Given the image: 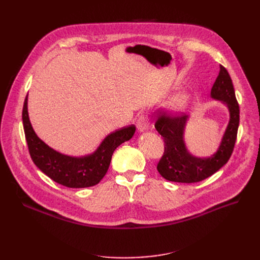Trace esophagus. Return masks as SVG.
Instances as JSON below:
<instances>
[{"mask_svg":"<svg viewBox=\"0 0 260 260\" xmlns=\"http://www.w3.org/2000/svg\"><path fill=\"white\" fill-rule=\"evenodd\" d=\"M149 126V120L146 116H140L137 120V128L139 133H143L148 129Z\"/></svg>","mask_w":260,"mask_h":260,"instance_id":"esophagus-1","label":"esophagus"}]
</instances>
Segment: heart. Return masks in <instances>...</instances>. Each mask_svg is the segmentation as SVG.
Here are the masks:
<instances>
[{"mask_svg":"<svg viewBox=\"0 0 260 260\" xmlns=\"http://www.w3.org/2000/svg\"><path fill=\"white\" fill-rule=\"evenodd\" d=\"M189 103V94L187 92H182L176 94L174 98L169 102L168 108L172 114H180L183 113L187 108Z\"/></svg>","mask_w":260,"mask_h":260,"instance_id":"heart-1","label":"heart"}]
</instances>
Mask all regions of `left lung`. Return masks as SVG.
Segmentation results:
<instances>
[{
    "mask_svg": "<svg viewBox=\"0 0 260 260\" xmlns=\"http://www.w3.org/2000/svg\"><path fill=\"white\" fill-rule=\"evenodd\" d=\"M211 98L228 107L230 119L218 149L210 157H196L188 152L184 141L188 116L159 115L155 127L165 141V154L157 170L167 180L181 183L202 181L221 169L233 153L239 126V105L233 82L222 65L211 89Z\"/></svg>",
    "mask_w": 260,
    "mask_h": 260,
    "instance_id": "8db88e82",
    "label": "left lung"
}]
</instances>
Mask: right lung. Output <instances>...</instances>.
Wrapping results in <instances>:
<instances>
[{"label":"right lung","mask_w":260,"mask_h":260,"mask_svg":"<svg viewBox=\"0 0 260 260\" xmlns=\"http://www.w3.org/2000/svg\"><path fill=\"white\" fill-rule=\"evenodd\" d=\"M27 100L28 95L24 101L22 119L30 157L35 165L50 179L67 187L82 188L98 184L111 165L115 149L123 142L128 141L136 132V126L132 124L107 135L97 149L89 155L81 157L64 155L38 137L29 120Z\"/></svg>","instance_id":"add662e5"}]
</instances>
